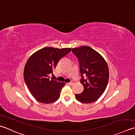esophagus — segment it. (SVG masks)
<instances>
[{"label": "esophagus", "instance_id": "34e87169", "mask_svg": "<svg viewBox=\"0 0 135 135\" xmlns=\"http://www.w3.org/2000/svg\"><path fill=\"white\" fill-rule=\"evenodd\" d=\"M68 84H69V85H73L74 84V81H71L70 82H69V83H68Z\"/></svg>", "mask_w": 135, "mask_h": 135}]
</instances>
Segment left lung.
<instances>
[{
    "label": "left lung",
    "mask_w": 135,
    "mask_h": 135,
    "mask_svg": "<svg viewBox=\"0 0 135 135\" xmlns=\"http://www.w3.org/2000/svg\"><path fill=\"white\" fill-rule=\"evenodd\" d=\"M78 57L80 71L83 78L80 83L84 87L83 91L75 94L79 101L91 103L97 101L105 90L109 80L108 66L104 57L90 46H81L71 49Z\"/></svg>",
    "instance_id": "1"
}]
</instances>
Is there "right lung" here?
<instances>
[{"label": "right lung", "mask_w": 135, "mask_h": 135, "mask_svg": "<svg viewBox=\"0 0 135 135\" xmlns=\"http://www.w3.org/2000/svg\"><path fill=\"white\" fill-rule=\"evenodd\" d=\"M70 48L45 47L32 54L24 69V79L34 98L41 103L50 104L59 98L65 83L49 79L59 60L69 53Z\"/></svg>", "instance_id": "right-lung-1"}]
</instances>
